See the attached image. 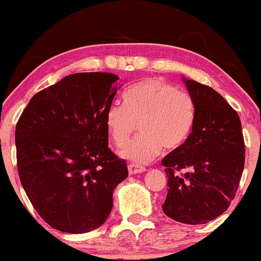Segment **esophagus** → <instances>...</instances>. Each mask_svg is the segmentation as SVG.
Returning <instances> with one entry per match:
<instances>
[{
	"mask_svg": "<svg viewBox=\"0 0 261 261\" xmlns=\"http://www.w3.org/2000/svg\"><path fill=\"white\" fill-rule=\"evenodd\" d=\"M144 171H146L145 167L138 165V164H129V165H128V172H129V174H137L144 172Z\"/></svg>",
	"mask_w": 261,
	"mask_h": 261,
	"instance_id": "esophagus-1",
	"label": "esophagus"
}]
</instances>
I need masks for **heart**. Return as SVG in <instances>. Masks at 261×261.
<instances>
[{
    "instance_id": "1",
    "label": "heart",
    "mask_w": 261,
    "mask_h": 261,
    "mask_svg": "<svg viewBox=\"0 0 261 261\" xmlns=\"http://www.w3.org/2000/svg\"><path fill=\"white\" fill-rule=\"evenodd\" d=\"M195 120V102L187 91L160 78H147L123 94V106H110L106 127L117 148L128 145L137 123L142 133L121 156L135 164H147L166 148L187 140Z\"/></svg>"
}]
</instances>
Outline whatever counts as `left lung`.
Here are the masks:
<instances>
[{"label":"left lung","mask_w":261,"mask_h":261,"mask_svg":"<svg viewBox=\"0 0 261 261\" xmlns=\"http://www.w3.org/2000/svg\"><path fill=\"white\" fill-rule=\"evenodd\" d=\"M185 83L195 102V120L184 144L162 160L169 176L162 208L178 222L202 224L223 214L234 199L245 166V141L240 117L219 92L195 81Z\"/></svg>","instance_id":"1"}]
</instances>
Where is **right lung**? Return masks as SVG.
I'll return each mask as SVG.
<instances>
[{"instance_id": "1", "label": "right lung", "mask_w": 261, "mask_h": 261, "mask_svg": "<svg viewBox=\"0 0 261 261\" xmlns=\"http://www.w3.org/2000/svg\"><path fill=\"white\" fill-rule=\"evenodd\" d=\"M119 77L70 74L31 98L15 128L21 184L41 219L65 233L105 223L127 164L108 147L106 113Z\"/></svg>"}]
</instances>
